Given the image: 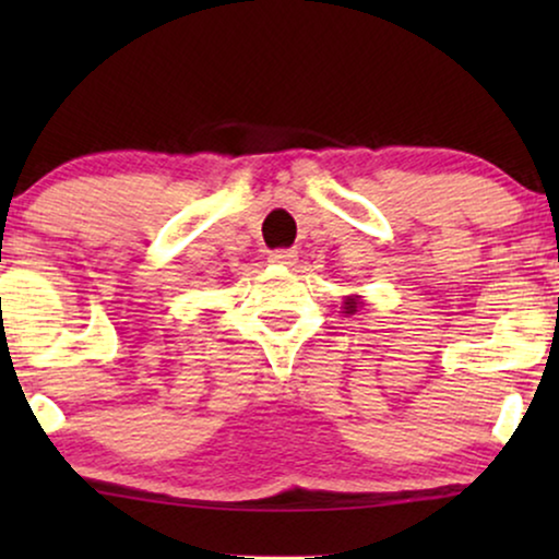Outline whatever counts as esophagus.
Masks as SVG:
<instances>
[{"mask_svg": "<svg viewBox=\"0 0 559 559\" xmlns=\"http://www.w3.org/2000/svg\"><path fill=\"white\" fill-rule=\"evenodd\" d=\"M295 259H297V251L295 249H274V251H270V262L272 264L293 266Z\"/></svg>", "mask_w": 559, "mask_h": 559, "instance_id": "obj_1", "label": "esophagus"}]
</instances>
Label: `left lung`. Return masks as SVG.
<instances>
[{
  "label": "left lung",
  "instance_id": "1",
  "mask_svg": "<svg viewBox=\"0 0 559 559\" xmlns=\"http://www.w3.org/2000/svg\"><path fill=\"white\" fill-rule=\"evenodd\" d=\"M358 305H361V302H358V295L356 297H346V302H343V310H346L348 316H350V312H356Z\"/></svg>",
  "mask_w": 559,
  "mask_h": 559
}]
</instances>
